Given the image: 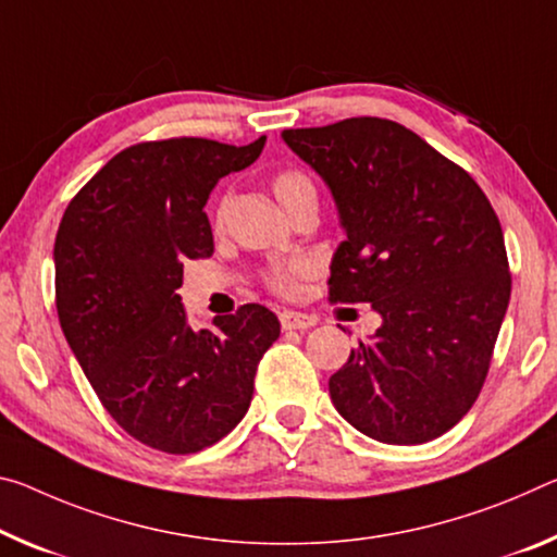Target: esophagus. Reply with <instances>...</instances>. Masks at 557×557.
I'll list each match as a JSON object with an SVG mask.
<instances>
[{
  "label": "esophagus",
  "instance_id": "1",
  "mask_svg": "<svg viewBox=\"0 0 557 557\" xmlns=\"http://www.w3.org/2000/svg\"><path fill=\"white\" fill-rule=\"evenodd\" d=\"M280 324H282V330H310V326L317 324V317L307 314V312L285 310V312H280Z\"/></svg>",
  "mask_w": 557,
  "mask_h": 557
}]
</instances>
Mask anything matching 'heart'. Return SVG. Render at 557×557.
Instances as JSON below:
<instances>
[{"label": "heart", "mask_w": 557, "mask_h": 557, "mask_svg": "<svg viewBox=\"0 0 557 557\" xmlns=\"http://www.w3.org/2000/svg\"><path fill=\"white\" fill-rule=\"evenodd\" d=\"M272 190H275L280 206H285V202H289L295 196H299V193L314 190V188H312V183H310V178H307V175L297 173V171H285V173L275 175V181H272ZM302 275H305V264L302 262L282 264V268H275L270 272V287L275 289V293L289 295L297 287V280Z\"/></svg>", "instance_id": "obj_1"}]
</instances>
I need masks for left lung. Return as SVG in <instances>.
<instances>
[{
    "label": "left lung",
    "mask_w": 557,
    "mask_h": 557,
    "mask_svg": "<svg viewBox=\"0 0 557 557\" xmlns=\"http://www.w3.org/2000/svg\"><path fill=\"white\" fill-rule=\"evenodd\" d=\"M337 206L330 297L382 324L330 379L361 434L411 446L446 434L479 396L510 299L503 231L463 168L401 123L347 119L282 131Z\"/></svg>",
    "instance_id": "1"
}]
</instances>
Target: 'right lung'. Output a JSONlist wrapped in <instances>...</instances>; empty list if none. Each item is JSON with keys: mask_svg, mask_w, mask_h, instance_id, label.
<instances>
[{"mask_svg": "<svg viewBox=\"0 0 557 557\" xmlns=\"http://www.w3.org/2000/svg\"><path fill=\"white\" fill-rule=\"evenodd\" d=\"M247 146L168 138L113 156L69 202L54 243L64 337L106 411L140 444L196 454L240 423L255 372L280 337L268 307L243 305L193 330L175 293L185 260L213 255L206 215Z\"/></svg>", "mask_w": 557, "mask_h": 557, "instance_id": "right-lung-1", "label": "right lung"}]
</instances>
